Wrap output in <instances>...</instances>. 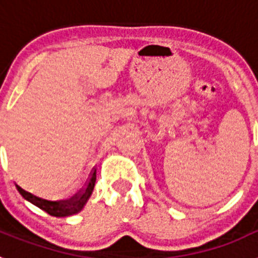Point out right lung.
Segmentation results:
<instances>
[{
	"instance_id": "add662e5",
	"label": "right lung",
	"mask_w": 258,
	"mask_h": 258,
	"mask_svg": "<svg viewBox=\"0 0 258 258\" xmlns=\"http://www.w3.org/2000/svg\"><path fill=\"white\" fill-rule=\"evenodd\" d=\"M95 179H97V169H94L90 173V177L86 181L85 186L75 197L66 200H56V202L36 197L35 194L23 190L18 184L17 188L24 199L28 200L32 204H35L36 207L45 211L46 213H49L50 216H54V217H68V216H72V214H76L80 211H83V208L88 203L89 198L92 195L93 190H94Z\"/></svg>"
}]
</instances>
